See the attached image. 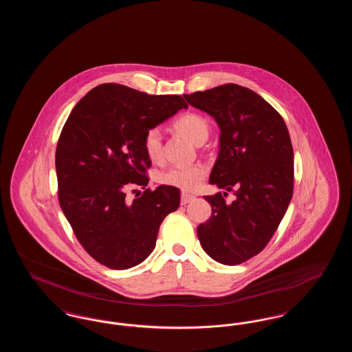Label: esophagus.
I'll return each instance as SVG.
<instances>
[{
	"mask_svg": "<svg viewBox=\"0 0 352 352\" xmlns=\"http://www.w3.org/2000/svg\"><path fill=\"white\" fill-rule=\"evenodd\" d=\"M195 197L194 195H190V194H187V192H182L181 194V204H187L188 201H192Z\"/></svg>",
	"mask_w": 352,
	"mask_h": 352,
	"instance_id": "34e87169",
	"label": "esophagus"
}]
</instances>
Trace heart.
I'll return each instance as SVG.
<instances>
[{"label":"heart","mask_w":352,"mask_h":352,"mask_svg":"<svg viewBox=\"0 0 352 352\" xmlns=\"http://www.w3.org/2000/svg\"><path fill=\"white\" fill-rule=\"evenodd\" d=\"M173 126L177 132L184 134L198 145L203 144L210 134L208 121L194 112H188L175 118ZM144 151L151 161H158L162 157V134L158 128H151L144 135ZM206 174L207 170L201 164L188 166H171L160 174L158 181L166 186L192 191L201 184Z\"/></svg>","instance_id":"obj_1"}]
</instances>
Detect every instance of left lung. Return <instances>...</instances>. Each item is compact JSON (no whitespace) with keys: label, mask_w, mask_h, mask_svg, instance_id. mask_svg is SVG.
I'll use <instances>...</instances> for the list:
<instances>
[{"label":"left lung","mask_w":352,"mask_h":352,"mask_svg":"<svg viewBox=\"0 0 352 352\" xmlns=\"http://www.w3.org/2000/svg\"><path fill=\"white\" fill-rule=\"evenodd\" d=\"M215 118L220 149L210 184L232 191L204 197L211 218L199 224L201 248L215 261L237 265L263 251L293 197V146L281 115L250 88L230 83L184 95Z\"/></svg>","instance_id":"8db88e82"}]
</instances>
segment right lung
Masks as SVG:
<instances>
[{
    "mask_svg": "<svg viewBox=\"0 0 352 352\" xmlns=\"http://www.w3.org/2000/svg\"><path fill=\"white\" fill-rule=\"evenodd\" d=\"M182 108L187 104L178 95L100 84L74 107L62 129L55 153L59 204L85 252L108 268L142 263L161 223L179 207L177 187L146 188L151 161L144 135ZM134 186L144 192L131 201L126 192Z\"/></svg>",
    "mask_w": 352,
    "mask_h": 352,
    "instance_id": "obj_1",
    "label": "right lung"
}]
</instances>
